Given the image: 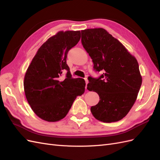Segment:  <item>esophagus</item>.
<instances>
[{
    "label": "esophagus",
    "instance_id": "1",
    "mask_svg": "<svg viewBox=\"0 0 160 160\" xmlns=\"http://www.w3.org/2000/svg\"><path fill=\"white\" fill-rule=\"evenodd\" d=\"M85 83H86L85 89H87V85H88V78H85Z\"/></svg>",
    "mask_w": 160,
    "mask_h": 160
}]
</instances>
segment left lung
Masks as SVG:
<instances>
[{"instance_id": "1", "label": "left lung", "mask_w": 160, "mask_h": 160, "mask_svg": "<svg viewBox=\"0 0 160 160\" xmlns=\"http://www.w3.org/2000/svg\"><path fill=\"white\" fill-rule=\"evenodd\" d=\"M81 42L93 62L98 79L88 77V89L99 96L91 108L94 118L104 123L122 119L137 99L142 83L139 64L122 42L102 28L81 31Z\"/></svg>"}]
</instances>
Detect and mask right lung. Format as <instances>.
Instances as JSON below:
<instances>
[{
  "label": "right lung",
  "instance_id": "add662e5",
  "mask_svg": "<svg viewBox=\"0 0 160 160\" xmlns=\"http://www.w3.org/2000/svg\"><path fill=\"white\" fill-rule=\"evenodd\" d=\"M81 38L80 31H59L38 49L24 78V91L32 110L49 122L63 119L77 96L84 93L83 79H72L66 59ZM66 78L61 79L62 72Z\"/></svg>",
  "mask_w": 160,
  "mask_h": 160
}]
</instances>
